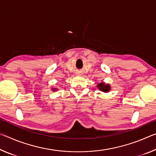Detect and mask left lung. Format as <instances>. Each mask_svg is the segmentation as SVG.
I'll return each instance as SVG.
<instances>
[{
  "mask_svg": "<svg viewBox=\"0 0 156 156\" xmlns=\"http://www.w3.org/2000/svg\"><path fill=\"white\" fill-rule=\"evenodd\" d=\"M97 88L103 92H109L111 90V87L110 84H106L104 82L100 83L97 85Z\"/></svg>",
  "mask_w": 156,
  "mask_h": 156,
  "instance_id": "left-lung-1",
  "label": "left lung"
}]
</instances>
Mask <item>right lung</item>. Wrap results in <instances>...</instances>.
I'll use <instances>...</instances> for the list:
<instances>
[{"label": "right lung", "mask_w": 156, "mask_h": 156, "mask_svg": "<svg viewBox=\"0 0 156 156\" xmlns=\"http://www.w3.org/2000/svg\"><path fill=\"white\" fill-rule=\"evenodd\" d=\"M57 90H58L57 88H52V90L53 91H57Z\"/></svg>", "instance_id": "add662e5"}]
</instances>
